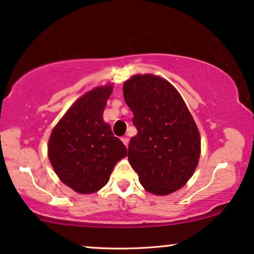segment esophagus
Segmentation results:
<instances>
[{
  "instance_id": "esophagus-1",
  "label": "esophagus",
  "mask_w": 254,
  "mask_h": 254,
  "mask_svg": "<svg viewBox=\"0 0 254 254\" xmlns=\"http://www.w3.org/2000/svg\"><path fill=\"white\" fill-rule=\"evenodd\" d=\"M122 141H123L125 146H127V145H129V137H127V136L122 137Z\"/></svg>"
}]
</instances>
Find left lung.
Returning a JSON list of instances; mask_svg holds the SVG:
<instances>
[{
    "label": "left lung",
    "instance_id": "1",
    "mask_svg": "<svg viewBox=\"0 0 254 254\" xmlns=\"http://www.w3.org/2000/svg\"><path fill=\"white\" fill-rule=\"evenodd\" d=\"M125 103L138 133L127 159L144 189L170 195L187 184L197 167L201 136L184 99L171 82L154 74H136L123 84Z\"/></svg>",
    "mask_w": 254,
    "mask_h": 254
}]
</instances>
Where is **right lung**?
<instances>
[{
  "mask_svg": "<svg viewBox=\"0 0 254 254\" xmlns=\"http://www.w3.org/2000/svg\"><path fill=\"white\" fill-rule=\"evenodd\" d=\"M113 83L93 88L79 97L53 127L47 154L59 180L79 194L99 191L109 181L127 147L103 120Z\"/></svg>",
  "mask_w": 254,
  "mask_h": 254,
  "instance_id": "right-lung-1",
  "label": "right lung"
}]
</instances>
